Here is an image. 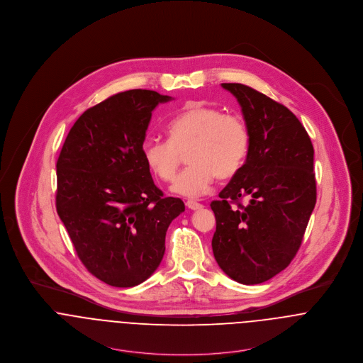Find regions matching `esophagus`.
<instances>
[{"mask_svg":"<svg viewBox=\"0 0 363 363\" xmlns=\"http://www.w3.org/2000/svg\"><path fill=\"white\" fill-rule=\"evenodd\" d=\"M186 206L190 208V209H193V211H197V209H201V208L204 207L203 204H200V203H197V201H194V200H189V201L186 203Z\"/></svg>","mask_w":363,"mask_h":363,"instance_id":"34e87169","label":"esophagus"}]
</instances>
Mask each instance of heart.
I'll list each match as a JSON object with an SVG mask.
<instances>
[{
  "label": "heart",
  "instance_id": "obj_1",
  "mask_svg": "<svg viewBox=\"0 0 363 363\" xmlns=\"http://www.w3.org/2000/svg\"><path fill=\"white\" fill-rule=\"evenodd\" d=\"M167 135L169 141L147 138L143 157L159 180L170 182L187 152L189 166L172 186L184 197L204 194L215 177H233L250 148L249 128L239 116L206 104L186 106L167 123Z\"/></svg>",
  "mask_w": 363,
  "mask_h": 363
}]
</instances>
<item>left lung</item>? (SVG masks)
Returning <instances> with one entry per match:
<instances>
[{
	"label": "left lung",
	"instance_id": "1",
	"mask_svg": "<svg viewBox=\"0 0 363 363\" xmlns=\"http://www.w3.org/2000/svg\"><path fill=\"white\" fill-rule=\"evenodd\" d=\"M222 88L242 107L250 148L220 200L211 203L216 219L212 252L228 277L255 285L285 269L302 245L315 206L314 150L288 107L242 84ZM245 196L246 206L240 203Z\"/></svg>",
	"mask_w": 363,
	"mask_h": 363
}]
</instances>
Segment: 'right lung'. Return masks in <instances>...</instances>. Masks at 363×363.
Segmentation results:
<instances>
[{
  "label": "right lung",
  "mask_w": 363,
  "mask_h": 363,
  "mask_svg": "<svg viewBox=\"0 0 363 363\" xmlns=\"http://www.w3.org/2000/svg\"><path fill=\"white\" fill-rule=\"evenodd\" d=\"M169 101L147 89L107 98L75 121L57 160V213L82 264L111 286L155 272L166 230L184 211L156 187L143 157L152 111Z\"/></svg>",
  "instance_id": "add662e5"
}]
</instances>
